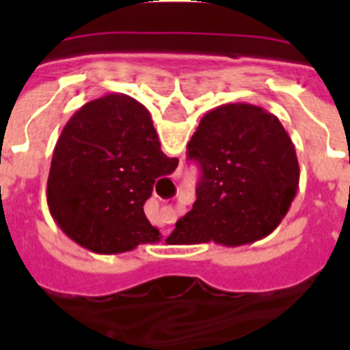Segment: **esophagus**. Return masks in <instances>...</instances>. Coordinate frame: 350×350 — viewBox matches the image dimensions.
<instances>
[{"mask_svg": "<svg viewBox=\"0 0 350 350\" xmlns=\"http://www.w3.org/2000/svg\"><path fill=\"white\" fill-rule=\"evenodd\" d=\"M166 213H168V212H166Z\"/></svg>", "mask_w": 350, "mask_h": 350, "instance_id": "1", "label": "esophagus"}]
</instances>
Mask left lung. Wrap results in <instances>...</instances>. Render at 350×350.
<instances>
[{
	"label": "left lung",
	"mask_w": 350,
	"mask_h": 350,
	"mask_svg": "<svg viewBox=\"0 0 350 350\" xmlns=\"http://www.w3.org/2000/svg\"><path fill=\"white\" fill-rule=\"evenodd\" d=\"M202 170L193 210L168 243L240 247L268 237L286 217L299 184L295 145L280 120L250 103H228L202 117L187 144Z\"/></svg>",
	"instance_id": "obj_1"
}]
</instances>
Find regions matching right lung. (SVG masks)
<instances>
[{
	"instance_id": "add662e5",
	"label": "right lung",
	"mask_w": 350,
	"mask_h": 350,
	"mask_svg": "<svg viewBox=\"0 0 350 350\" xmlns=\"http://www.w3.org/2000/svg\"><path fill=\"white\" fill-rule=\"evenodd\" d=\"M177 165L161 150L144 105L119 92L101 96L80 107L57 138L47 180L52 219L96 254L159 242L144 205L156 178Z\"/></svg>"
}]
</instances>
